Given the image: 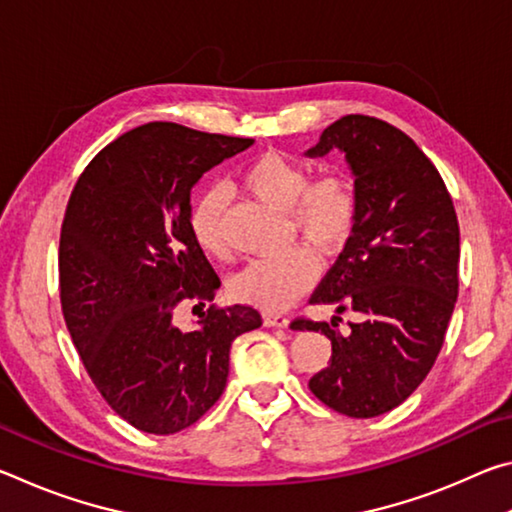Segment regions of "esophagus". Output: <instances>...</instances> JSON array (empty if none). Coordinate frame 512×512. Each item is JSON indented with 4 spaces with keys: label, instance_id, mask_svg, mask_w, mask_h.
Segmentation results:
<instances>
[{
    "label": "esophagus",
    "instance_id": "esophagus-1",
    "mask_svg": "<svg viewBox=\"0 0 512 512\" xmlns=\"http://www.w3.org/2000/svg\"><path fill=\"white\" fill-rule=\"evenodd\" d=\"M289 323L291 320L287 318V316H282V314H271V311H268V314H264V325L266 327H289Z\"/></svg>",
    "mask_w": 512,
    "mask_h": 512
}]
</instances>
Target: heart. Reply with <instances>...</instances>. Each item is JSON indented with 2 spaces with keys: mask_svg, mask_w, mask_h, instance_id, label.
Masks as SVG:
<instances>
[{
  "mask_svg": "<svg viewBox=\"0 0 512 512\" xmlns=\"http://www.w3.org/2000/svg\"><path fill=\"white\" fill-rule=\"evenodd\" d=\"M241 183L259 201L287 212L291 228L323 253L341 248L357 223V194L341 173L311 180V173L280 153L259 155L246 167ZM192 235L205 253L230 257L228 196L214 187L198 198L192 216ZM318 262L311 250L291 248L287 253L250 262L232 280L235 298L268 311L287 309L316 280Z\"/></svg>",
  "mask_w": 512,
  "mask_h": 512,
  "instance_id": "obj_1",
  "label": "heart"
}]
</instances>
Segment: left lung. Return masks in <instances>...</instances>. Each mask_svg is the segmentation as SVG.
<instances>
[{
  "instance_id": "obj_1",
  "label": "left lung",
  "mask_w": 512,
  "mask_h": 512,
  "mask_svg": "<svg viewBox=\"0 0 512 512\" xmlns=\"http://www.w3.org/2000/svg\"><path fill=\"white\" fill-rule=\"evenodd\" d=\"M345 153L357 194V223L311 305L357 311L339 332L332 323L293 320L332 341L329 366L309 388L329 409L375 418L418 388L440 348L458 296V219L438 169L409 135L386 121L348 115L307 151Z\"/></svg>"
}]
</instances>
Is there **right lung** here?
Masks as SVG:
<instances>
[{
	"instance_id": "add662e5",
	"label": "right lung",
	"mask_w": 512,
	"mask_h": 512,
	"mask_svg": "<svg viewBox=\"0 0 512 512\" xmlns=\"http://www.w3.org/2000/svg\"><path fill=\"white\" fill-rule=\"evenodd\" d=\"M255 140L151 121L94 155L60 230V305L81 361L112 411L169 436L219 400L230 345L262 325L246 305L210 307L192 332L173 325L185 300L221 287L192 235V187Z\"/></svg>"
}]
</instances>
